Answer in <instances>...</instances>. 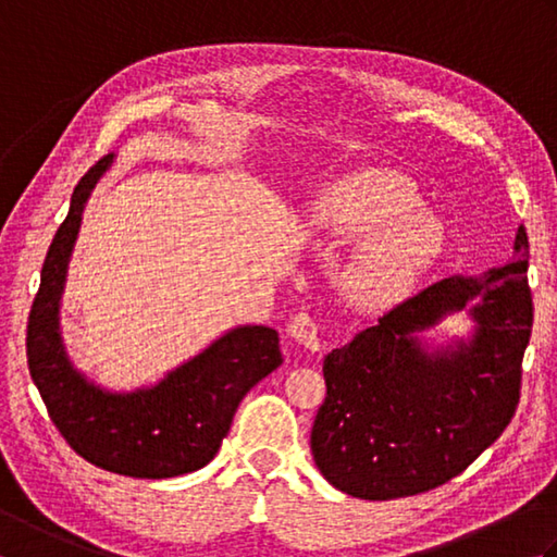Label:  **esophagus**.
Returning a JSON list of instances; mask_svg holds the SVG:
<instances>
[{
  "label": "esophagus",
  "instance_id": "esophagus-1",
  "mask_svg": "<svg viewBox=\"0 0 557 557\" xmlns=\"http://www.w3.org/2000/svg\"><path fill=\"white\" fill-rule=\"evenodd\" d=\"M289 335L299 342L304 349L318 351L321 345V337H318V321L309 313V311H299L297 315L289 321Z\"/></svg>",
  "mask_w": 557,
  "mask_h": 557
}]
</instances>
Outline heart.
Wrapping results in <instances>:
<instances>
[{
	"label": "heart",
	"mask_w": 557,
	"mask_h": 557,
	"mask_svg": "<svg viewBox=\"0 0 557 557\" xmlns=\"http://www.w3.org/2000/svg\"><path fill=\"white\" fill-rule=\"evenodd\" d=\"M306 224L330 239H359L339 285L361 309L405 299L443 244L441 222L421 210L413 182L385 168L351 170L318 188Z\"/></svg>",
	"instance_id": "b5f03b06"
}]
</instances>
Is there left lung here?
Segmentation results:
<instances>
[{"label": "left lung", "instance_id": "left-lung-1", "mask_svg": "<svg viewBox=\"0 0 557 557\" xmlns=\"http://www.w3.org/2000/svg\"><path fill=\"white\" fill-rule=\"evenodd\" d=\"M529 239L519 227L510 263L483 277H445L401 301L323 361L315 467L342 493L393 500L461 474L512 421L534 323ZM467 310V341L429 350L418 333Z\"/></svg>", "mask_w": 557, "mask_h": 557}]
</instances>
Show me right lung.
I'll use <instances>...</instances> for the list:
<instances>
[{
	"label": "right lung",
	"instance_id": "obj_1",
	"mask_svg": "<svg viewBox=\"0 0 557 557\" xmlns=\"http://www.w3.org/2000/svg\"><path fill=\"white\" fill-rule=\"evenodd\" d=\"M112 162L114 156H104L76 184L47 251L28 315V369L52 423L83 459L122 476L172 479L218 455L244 395L282 363L280 337L265 325L232 327L160 383L134 393H110L74 369L59 333V306L83 208Z\"/></svg>",
	"mask_w": 557,
	"mask_h": 557
}]
</instances>
